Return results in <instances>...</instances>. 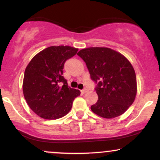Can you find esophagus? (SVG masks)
I'll return each instance as SVG.
<instances>
[{"instance_id":"34e87169","label":"esophagus","mask_w":160,"mask_h":160,"mask_svg":"<svg viewBox=\"0 0 160 160\" xmlns=\"http://www.w3.org/2000/svg\"><path fill=\"white\" fill-rule=\"evenodd\" d=\"M87 92H88L87 89H83L82 90H81V93L82 94H85V93Z\"/></svg>"}]
</instances>
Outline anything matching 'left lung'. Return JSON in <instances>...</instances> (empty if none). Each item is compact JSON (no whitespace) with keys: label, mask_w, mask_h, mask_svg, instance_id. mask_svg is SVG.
I'll return each instance as SVG.
<instances>
[{"label":"left lung","mask_w":160,"mask_h":160,"mask_svg":"<svg viewBox=\"0 0 160 160\" xmlns=\"http://www.w3.org/2000/svg\"><path fill=\"white\" fill-rule=\"evenodd\" d=\"M78 55L86 62L95 88L98 102L93 113L106 119L122 115L132 104L137 93L132 65L121 53L108 47H89Z\"/></svg>","instance_id":"8db88e82"}]
</instances>
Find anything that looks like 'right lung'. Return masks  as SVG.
<instances>
[{"label":"right lung","instance_id":"add662e5","mask_svg":"<svg viewBox=\"0 0 160 160\" xmlns=\"http://www.w3.org/2000/svg\"><path fill=\"white\" fill-rule=\"evenodd\" d=\"M69 46H52L35 55L27 65L22 90L29 108L46 120H56L71 111L78 89L68 86L62 76L66 60L78 52Z\"/></svg>","mask_w":160,"mask_h":160}]
</instances>
